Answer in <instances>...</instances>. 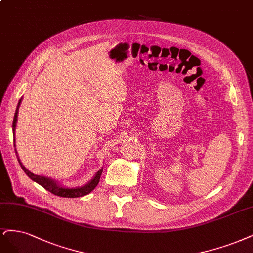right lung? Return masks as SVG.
<instances>
[{"mask_svg":"<svg viewBox=\"0 0 253 253\" xmlns=\"http://www.w3.org/2000/svg\"><path fill=\"white\" fill-rule=\"evenodd\" d=\"M22 101V98L19 101V104H17L16 110H15V114H14V118H13V124H12V130L14 133L15 130V126H16V120H17V113H19V107H20V103ZM17 156V155H16ZM19 160V163L21 165V168L23 169V170L25 171L26 175H27L31 180L36 181L37 183H39L40 185H42L43 188L47 189L48 191H50L51 194H53L55 196H59V197H64V198H78V197H84L85 195L90 194L91 191L97 186V184L99 183V179L100 176L102 173V169L96 173V176H95L90 183L88 184L83 186V187H76V188H66L58 185L55 181H53L52 179L46 178V177H42V176H38V175H34V173L30 172L28 169H26L24 165L21 163L20 159L17 158Z\"/></svg>","mask_w":253,"mask_h":253,"instance_id":"obj_1","label":"right lung"}]
</instances>
